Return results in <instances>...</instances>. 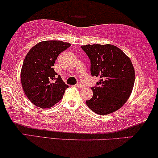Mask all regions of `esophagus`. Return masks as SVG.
Wrapping results in <instances>:
<instances>
[{
	"label": "esophagus",
	"instance_id": "obj_1",
	"mask_svg": "<svg viewBox=\"0 0 158 158\" xmlns=\"http://www.w3.org/2000/svg\"><path fill=\"white\" fill-rule=\"evenodd\" d=\"M77 87L79 88H82L83 87V84H82V83H78L77 84Z\"/></svg>",
	"mask_w": 158,
	"mask_h": 158
}]
</instances>
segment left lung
<instances>
[{"label":"left lung","instance_id":"8db88e82","mask_svg":"<svg viewBox=\"0 0 158 158\" xmlns=\"http://www.w3.org/2000/svg\"><path fill=\"white\" fill-rule=\"evenodd\" d=\"M81 48L90 59L91 75L100 77L91 88L94 95L86 104L100 115L117 111L128 100L134 87L135 69L130 59L111 44H87Z\"/></svg>","mask_w":158,"mask_h":158}]
</instances>
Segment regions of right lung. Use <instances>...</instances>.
<instances>
[{"label":"right lung","instance_id":"right-lung-1","mask_svg":"<svg viewBox=\"0 0 158 158\" xmlns=\"http://www.w3.org/2000/svg\"><path fill=\"white\" fill-rule=\"evenodd\" d=\"M70 45L62 41H44L27 53L21 68V81L26 96L34 105L47 109L62 98L68 85L53 66L58 55Z\"/></svg>","mask_w":158,"mask_h":158}]
</instances>
